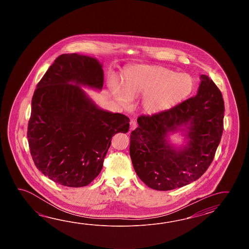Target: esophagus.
I'll return each mask as SVG.
<instances>
[{"instance_id": "1", "label": "esophagus", "mask_w": 249, "mask_h": 249, "mask_svg": "<svg viewBox=\"0 0 249 249\" xmlns=\"http://www.w3.org/2000/svg\"><path fill=\"white\" fill-rule=\"evenodd\" d=\"M136 127H137L136 121L135 120H131V122H130V130L133 131V130L136 129Z\"/></svg>"}]
</instances>
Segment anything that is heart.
I'll return each mask as SVG.
<instances>
[{"label": "heart", "instance_id": "b5f03b06", "mask_svg": "<svg viewBox=\"0 0 249 249\" xmlns=\"http://www.w3.org/2000/svg\"><path fill=\"white\" fill-rule=\"evenodd\" d=\"M112 93L123 106L143 95L142 106L148 114H158L177 105L191 94L194 81L189 74H177L158 65H136L125 70L122 87L111 81Z\"/></svg>", "mask_w": 249, "mask_h": 249}]
</instances>
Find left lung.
Listing matches in <instances>:
<instances>
[{
	"instance_id": "left-lung-1",
	"label": "left lung",
	"mask_w": 249,
	"mask_h": 249,
	"mask_svg": "<svg viewBox=\"0 0 249 249\" xmlns=\"http://www.w3.org/2000/svg\"><path fill=\"white\" fill-rule=\"evenodd\" d=\"M195 97L168 110L138 117L131 133L130 156L139 178L157 191L188 185L211 164L223 131L224 102L215 84L206 74ZM182 132L186 145L169 143V135Z\"/></svg>"
}]
</instances>
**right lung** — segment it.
Listing matches in <instances>:
<instances>
[{"instance_id":"1","label":"right lung","mask_w":249,"mask_h":249,"mask_svg":"<svg viewBox=\"0 0 249 249\" xmlns=\"http://www.w3.org/2000/svg\"><path fill=\"white\" fill-rule=\"evenodd\" d=\"M102 64L77 53L55 59L32 98L27 138L36 166L67 187H84L100 175L117 132L126 133L130 119L100 108L82 87L101 90Z\"/></svg>"}]
</instances>
